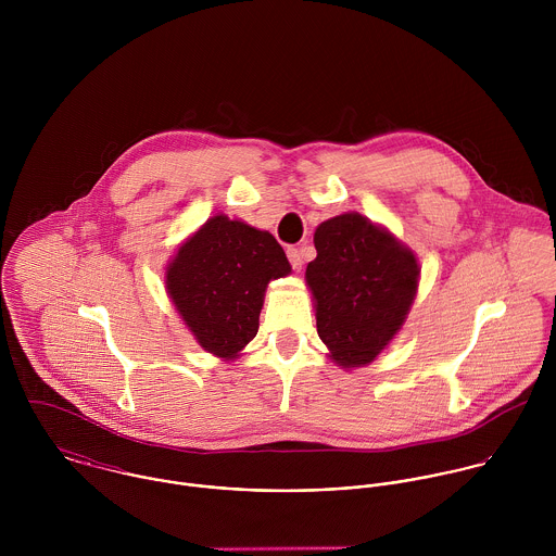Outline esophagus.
Masks as SVG:
<instances>
[{"mask_svg": "<svg viewBox=\"0 0 556 556\" xmlns=\"http://www.w3.org/2000/svg\"><path fill=\"white\" fill-rule=\"evenodd\" d=\"M287 256H289V261H291L293 269H298V271H300V269H302V265H304L300 248H293V245H289V248H287Z\"/></svg>", "mask_w": 556, "mask_h": 556, "instance_id": "34e87169", "label": "esophagus"}]
</instances>
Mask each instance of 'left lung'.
<instances>
[{
    "label": "left lung",
    "instance_id": "1",
    "mask_svg": "<svg viewBox=\"0 0 556 556\" xmlns=\"http://www.w3.org/2000/svg\"><path fill=\"white\" fill-rule=\"evenodd\" d=\"M306 267L318 338L344 368L370 364L396 336L417 291L415 254L359 214L320 223Z\"/></svg>",
    "mask_w": 556,
    "mask_h": 556
}]
</instances>
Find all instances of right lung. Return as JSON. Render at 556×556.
<instances>
[{"label": "right lung", "mask_w": 556, "mask_h": 556, "mask_svg": "<svg viewBox=\"0 0 556 556\" xmlns=\"http://www.w3.org/2000/svg\"><path fill=\"white\" fill-rule=\"evenodd\" d=\"M289 271L287 254L271 233L220 214L177 250L166 289L199 344L233 359L258 331L267 282Z\"/></svg>", "instance_id": "add662e5"}]
</instances>
